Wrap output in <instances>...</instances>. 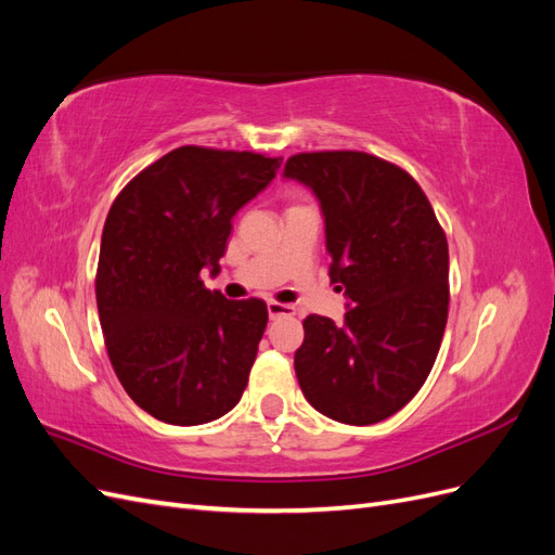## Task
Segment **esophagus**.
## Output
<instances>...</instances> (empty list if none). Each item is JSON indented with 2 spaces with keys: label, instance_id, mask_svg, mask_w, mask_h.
<instances>
[{
  "label": "esophagus",
  "instance_id": "esophagus-1",
  "mask_svg": "<svg viewBox=\"0 0 555 555\" xmlns=\"http://www.w3.org/2000/svg\"><path fill=\"white\" fill-rule=\"evenodd\" d=\"M292 314H296L294 306H284V304H278V300H268V317L271 319L292 317Z\"/></svg>",
  "mask_w": 555,
  "mask_h": 555
}]
</instances>
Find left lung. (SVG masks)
<instances>
[{"instance_id":"left-lung-1","label":"left lung","mask_w":555,"mask_h":555,"mask_svg":"<svg viewBox=\"0 0 555 555\" xmlns=\"http://www.w3.org/2000/svg\"><path fill=\"white\" fill-rule=\"evenodd\" d=\"M317 196L328 275L345 289L343 322L306 317L296 377L333 422L367 426L396 414L438 359L449 306V247L424 190L375 155L335 150L284 164Z\"/></svg>"}]
</instances>
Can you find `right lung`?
I'll return each mask as SVG.
<instances>
[{
	"label": "right lung",
	"mask_w": 555,
	"mask_h": 555,
	"mask_svg": "<svg viewBox=\"0 0 555 555\" xmlns=\"http://www.w3.org/2000/svg\"><path fill=\"white\" fill-rule=\"evenodd\" d=\"M282 159L184 145L133 178L108 210L96 308L113 371L164 424H208L238 405L268 310L204 287L236 212Z\"/></svg>",
	"instance_id": "1"
}]
</instances>
